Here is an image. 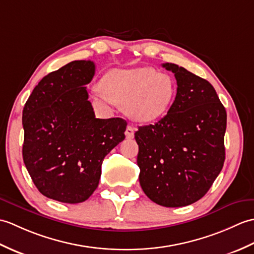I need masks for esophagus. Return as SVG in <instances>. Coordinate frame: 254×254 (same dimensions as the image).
Here are the masks:
<instances>
[{
    "instance_id": "34e87169",
    "label": "esophagus",
    "mask_w": 254,
    "mask_h": 254,
    "mask_svg": "<svg viewBox=\"0 0 254 254\" xmlns=\"http://www.w3.org/2000/svg\"><path fill=\"white\" fill-rule=\"evenodd\" d=\"M134 130H136V128H134V127H132V126H127L126 131H125L126 138H127V139H132L133 136H134Z\"/></svg>"
}]
</instances>
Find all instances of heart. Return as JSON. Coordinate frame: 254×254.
I'll use <instances>...</instances> for the list:
<instances>
[{"label":"heart","instance_id":"heart-1","mask_svg":"<svg viewBox=\"0 0 254 254\" xmlns=\"http://www.w3.org/2000/svg\"><path fill=\"white\" fill-rule=\"evenodd\" d=\"M175 83L166 74L152 67L113 69L103 78L102 87L93 89V97L102 102L123 104L133 121L149 123L159 120L171 108Z\"/></svg>","mask_w":254,"mask_h":254}]
</instances>
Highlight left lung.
Listing matches in <instances>:
<instances>
[{
	"label": "left lung",
	"instance_id": "obj_1",
	"mask_svg": "<svg viewBox=\"0 0 254 254\" xmlns=\"http://www.w3.org/2000/svg\"><path fill=\"white\" fill-rule=\"evenodd\" d=\"M177 93L167 114L154 125L139 127V182L148 198L166 207L200 200L225 161L226 110L212 84L176 64Z\"/></svg>",
	"mask_w": 254,
	"mask_h": 254
}]
</instances>
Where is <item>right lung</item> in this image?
Wrapping results in <instances>:
<instances>
[{
  "label": "right lung",
  "instance_id": "1",
  "mask_svg": "<svg viewBox=\"0 0 254 254\" xmlns=\"http://www.w3.org/2000/svg\"><path fill=\"white\" fill-rule=\"evenodd\" d=\"M95 65L74 61L43 77L22 110V159L50 199L80 203L98 188L105 155L125 139L123 118H95L87 88Z\"/></svg>",
  "mask_w": 254,
  "mask_h": 254
}]
</instances>
